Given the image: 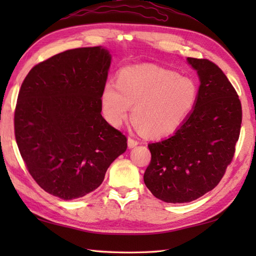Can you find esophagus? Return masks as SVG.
I'll return each mask as SVG.
<instances>
[{
  "instance_id": "34e87169",
  "label": "esophagus",
  "mask_w": 256,
  "mask_h": 256,
  "mask_svg": "<svg viewBox=\"0 0 256 256\" xmlns=\"http://www.w3.org/2000/svg\"><path fill=\"white\" fill-rule=\"evenodd\" d=\"M128 145L130 148H135V146H136V145H138V142L136 140H134V138H128Z\"/></svg>"
}]
</instances>
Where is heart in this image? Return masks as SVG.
I'll return each mask as SVG.
<instances>
[{"label": "heart", "mask_w": 256, "mask_h": 256, "mask_svg": "<svg viewBox=\"0 0 256 256\" xmlns=\"http://www.w3.org/2000/svg\"><path fill=\"white\" fill-rule=\"evenodd\" d=\"M199 96L198 86L174 70L138 64L120 70L116 84L108 82L101 92L103 116L113 126L132 116L146 136H167L192 113Z\"/></svg>", "instance_id": "heart-1"}]
</instances>
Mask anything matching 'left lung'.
I'll list each match as a JSON object with an SVG mask.
<instances>
[{
  "instance_id": "8db88e82",
  "label": "left lung",
  "mask_w": 256,
  "mask_h": 256,
  "mask_svg": "<svg viewBox=\"0 0 256 256\" xmlns=\"http://www.w3.org/2000/svg\"><path fill=\"white\" fill-rule=\"evenodd\" d=\"M198 74L192 113L172 136L148 144L144 182L156 198L184 204L214 189L224 177L240 136L242 106L224 72L208 59L187 58Z\"/></svg>"
}]
</instances>
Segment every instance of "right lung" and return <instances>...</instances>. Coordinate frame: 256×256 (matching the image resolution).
<instances>
[{
  "label": "right lung",
  "instance_id": "right-lung-1",
  "mask_svg": "<svg viewBox=\"0 0 256 256\" xmlns=\"http://www.w3.org/2000/svg\"><path fill=\"white\" fill-rule=\"evenodd\" d=\"M111 55L101 46L66 50L30 69L14 114L15 138L34 180L55 197H84L128 148L101 116Z\"/></svg>",
  "mask_w": 256,
  "mask_h": 256
}]
</instances>
